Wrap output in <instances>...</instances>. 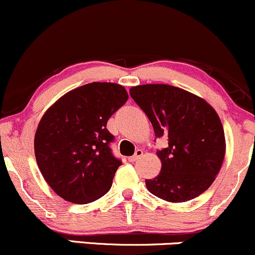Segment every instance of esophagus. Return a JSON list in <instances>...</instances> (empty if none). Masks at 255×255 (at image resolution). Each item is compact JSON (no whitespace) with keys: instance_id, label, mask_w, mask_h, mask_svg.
Segmentation results:
<instances>
[{"instance_id":"obj_1","label":"esophagus","mask_w":255,"mask_h":255,"mask_svg":"<svg viewBox=\"0 0 255 255\" xmlns=\"http://www.w3.org/2000/svg\"><path fill=\"white\" fill-rule=\"evenodd\" d=\"M143 155V151H142V149H137L136 151H134V154L132 155V156H130L128 158V161H130V162H134V161H137L138 160V158L142 156Z\"/></svg>"}]
</instances>
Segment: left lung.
Instances as JSON below:
<instances>
[{
    "mask_svg": "<svg viewBox=\"0 0 255 255\" xmlns=\"http://www.w3.org/2000/svg\"><path fill=\"white\" fill-rule=\"evenodd\" d=\"M130 95L150 121L155 137L168 140L157 150L162 167L146 179L149 192L172 203L194 199L216 179L226 154L218 115L204 99L169 85L131 87Z\"/></svg>",
    "mask_w": 255,
    "mask_h": 255,
    "instance_id": "8db88e82",
    "label": "left lung"
}]
</instances>
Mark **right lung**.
<instances>
[{
    "label": "right lung",
    "instance_id": "right-lung-1",
    "mask_svg": "<svg viewBox=\"0 0 255 255\" xmlns=\"http://www.w3.org/2000/svg\"><path fill=\"white\" fill-rule=\"evenodd\" d=\"M117 83L92 82L56 101L39 123L35 160L49 186L67 202L87 204L106 194L122 164L107 122L128 101Z\"/></svg>",
    "mask_w": 255,
    "mask_h": 255
}]
</instances>
